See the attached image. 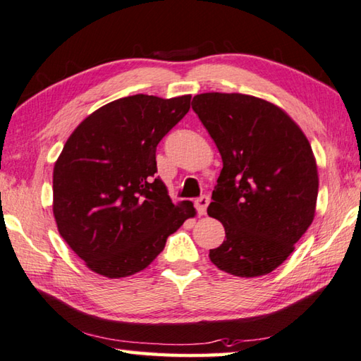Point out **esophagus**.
Masks as SVG:
<instances>
[{"label": "esophagus", "mask_w": 361, "mask_h": 361, "mask_svg": "<svg viewBox=\"0 0 361 361\" xmlns=\"http://www.w3.org/2000/svg\"><path fill=\"white\" fill-rule=\"evenodd\" d=\"M209 202H210L209 196H201V197H197L196 202H195V205H196V210H197V213H200V215H205V210H207V205H209Z\"/></svg>", "instance_id": "obj_1"}]
</instances>
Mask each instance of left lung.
Returning a JSON list of instances; mask_svg holds the SVG:
<instances>
[{"label": "left lung", "mask_w": 361, "mask_h": 361, "mask_svg": "<svg viewBox=\"0 0 361 361\" xmlns=\"http://www.w3.org/2000/svg\"><path fill=\"white\" fill-rule=\"evenodd\" d=\"M195 114L221 154L209 216L226 240L210 249L224 273L259 277L294 251L314 216L318 168L312 146L282 109L241 93H201Z\"/></svg>", "instance_id": "1"}]
</instances>
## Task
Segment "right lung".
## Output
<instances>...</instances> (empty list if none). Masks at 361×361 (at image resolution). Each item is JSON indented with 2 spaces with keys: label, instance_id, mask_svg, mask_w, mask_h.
<instances>
[{
  "label": "right lung",
  "instance_id": "obj_1",
  "mask_svg": "<svg viewBox=\"0 0 361 361\" xmlns=\"http://www.w3.org/2000/svg\"><path fill=\"white\" fill-rule=\"evenodd\" d=\"M190 94H132L102 106L65 143L53 173L59 233L94 273L109 279L145 269L168 235L195 216L174 205L157 178L160 140L190 110Z\"/></svg>",
  "mask_w": 361,
  "mask_h": 361
}]
</instances>
